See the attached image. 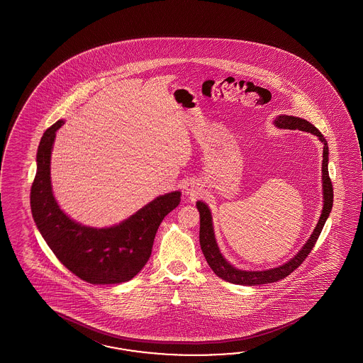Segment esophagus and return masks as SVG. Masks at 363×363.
Instances as JSON below:
<instances>
[{
  "instance_id": "1",
  "label": "esophagus",
  "mask_w": 363,
  "mask_h": 363,
  "mask_svg": "<svg viewBox=\"0 0 363 363\" xmlns=\"http://www.w3.org/2000/svg\"><path fill=\"white\" fill-rule=\"evenodd\" d=\"M185 192H186V194H189L191 197H196V196L200 194V188L194 183H189L185 186Z\"/></svg>"
}]
</instances>
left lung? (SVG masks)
Wrapping results in <instances>:
<instances>
[{
	"label": "left lung",
	"mask_w": 363,
	"mask_h": 363,
	"mask_svg": "<svg viewBox=\"0 0 363 363\" xmlns=\"http://www.w3.org/2000/svg\"><path fill=\"white\" fill-rule=\"evenodd\" d=\"M274 124L279 128L284 130H300V131L310 132L315 135L319 140L323 143V163H322V183H323V210L320 218L318 220L314 231L311 233L308 242L301 247V250L294 255L291 261L275 267L270 270L264 271H244L233 267L232 264L227 262L220 253L218 244L216 241L214 228H213V220H211V213L208 205L202 201H197L196 206L200 211V245L202 253L206 258L210 269L216 272V277L223 279L225 281H230L233 284L240 286H261V284H269L278 281L280 279H284L294 272L308 253L313 250L315 245L316 240L319 238L320 232L323 230L324 223L331 213L332 203H333V188H332L331 179L328 175V145L323 138V135L318 131V128L313 124L308 123V121L292 116H279L274 121Z\"/></svg>",
	"instance_id": "left-lung-1"
}]
</instances>
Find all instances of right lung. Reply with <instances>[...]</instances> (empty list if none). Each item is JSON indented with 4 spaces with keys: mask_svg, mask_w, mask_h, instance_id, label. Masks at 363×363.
I'll return each mask as SVG.
<instances>
[{
    "mask_svg": "<svg viewBox=\"0 0 363 363\" xmlns=\"http://www.w3.org/2000/svg\"><path fill=\"white\" fill-rule=\"evenodd\" d=\"M55 122L44 132L36 155L38 171L31 186L33 220L60 262L91 284H118L139 274L152 255L155 233L170 211L180 203L179 191L149 202L133 216L108 228H93L69 219L58 206L50 183V155Z\"/></svg>",
    "mask_w": 363,
    "mask_h": 363,
    "instance_id": "right-lung-1",
    "label": "right lung"
}]
</instances>
